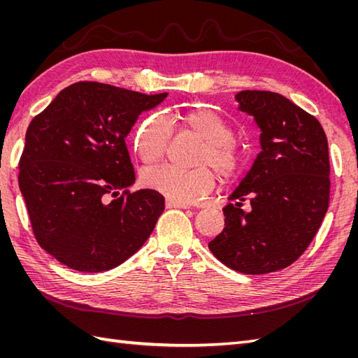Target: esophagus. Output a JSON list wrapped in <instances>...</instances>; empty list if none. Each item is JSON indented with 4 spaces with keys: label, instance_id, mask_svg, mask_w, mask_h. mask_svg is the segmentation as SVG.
Wrapping results in <instances>:
<instances>
[{
    "label": "esophagus",
    "instance_id": "1",
    "mask_svg": "<svg viewBox=\"0 0 358 358\" xmlns=\"http://www.w3.org/2000/svg\"><path fill=\"white\" fill-rule=\"evenodd\" d=\"M166 208L171 209V208H178V209H189L191 206L187 203L182 201H176V200H166Z\"/></svg>",
    "mask_w": 358,
    "mask_h": 358
}]
</instances>
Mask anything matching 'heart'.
<instances>
[{
    "mask_svg": "<svg viewBox=\"0 0 358 358\" xmlns=\"http://www.w3.org/2000/svg\"><path fill=\"white\" fill-rule=\"evenodd\" d=\"M173 121V119H171ZM183 131L197 137L203 146L197 157L199 169L180 170L170 166L148 167L142 171V183L170 200L192 201L215 187V175L233 179L241 171L243 154L233 142V128L209 109H196L179 117ZM171 138V127L166 117L154 115L140 124L134 136V148L146 164H154L166 155Z\"/></svg>",
    "mask_w": 358,
    "mask_h": 358,
    "instance_id": "heart-1",
    "label": "heart"
}]
</instances>
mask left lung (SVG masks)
<instances>
[{"label": "left lung", "instance_id": "1", "mask_svg": "<svg viewBox=\"0 0 358 358\" xmlns=\"http://www.w3.org/2000/svg\"><path fill=\"white\" fill-rule=\"evenodd\" d=\"M234 99L262 131V152L229 197L225 227L209 249L236 272L264 275L294 263L326 216L329 143L317 117L284 95L241 91ZM245 199L248 213L241 209Z\"/></svg>", "mask_w": 358, "mask_h": 358}]
</instances>
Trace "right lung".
<instances>
[{
    "mask_svg": "<svg viewBox=\"0 0 358 358\" xmlns=\"http://www.w3.org/2000/svg\"><path fill=\"white\" fill-rule=\"evenodd\" d=\"M167 95L78 82L31 121L19 188L37 242L59 263L106 272L134 255L154 231L164 197L152 189L127 191L136 176L125 138L142 112Z\"/></svg>",
    "mask_w": 358,
    "mask_h": 358,
    "instance_id": "1",
    "label": "right lung"
}]
</instances>
